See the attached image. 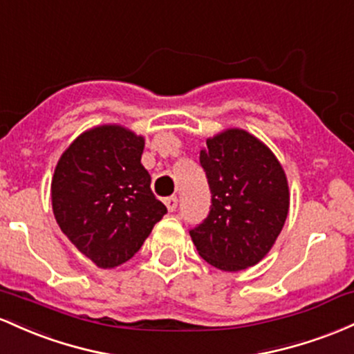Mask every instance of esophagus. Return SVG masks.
I'll return each instance as SVG.
<instances>
[{"label": "esophagus", "mask_w": 354, "mask_h": 354, "mask_svg": "<svg viewBox=\"0 0 354 354\" xmlns=\"http://www.w3.org/2000/svg\"><path fill=\"white\" fill-rule=\"evenodd\" d=\"M164 202H165L167 209H169V212H174V210H176V209H177V204H178V198H177L176 196H170V197H167Z\"/></svg>", "instance_id": "34e87169"}]
</instances>
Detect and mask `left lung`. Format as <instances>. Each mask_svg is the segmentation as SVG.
Returning a JSON list of instances; mask_svg holds the SVG:
<instances>
[{
  "label": "left lung",
  "instance_id": "obj_1",
  "mask_svg": "<svg viewBox=\"0 0 354 354\" xmlns=\"http://www.w3.org/2000/svg\"><path fill=\"white\" fill-rule=\"evenodd\" d=\"M201 165L210 210L189 230L198 254L221 271L257 264L271 251L289 210L288 178L263 142L241 129L207 138Z\"/></svg>",
  "mask_w": 354,
  "mask_h": 354
}]
</instances>
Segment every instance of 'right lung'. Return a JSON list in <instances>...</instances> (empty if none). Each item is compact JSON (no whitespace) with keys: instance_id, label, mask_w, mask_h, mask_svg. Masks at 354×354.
I'll return each mask as SVG.
<instances>
[{"instance_id":"add662e5","label":"right lung","mask_w":354,"mask_h":354,"mask_svg":"<svg viewBox=\"0 0 354 354\" xmlns=\"http://www.w3.org/2000/svg\"><path fill=\"white\" fill-rule=\"evenodd\" d=\"M145 140L120 125L86 130L59 157L51 204L59 229L98 268L127 263L167 207L140 158Z\"/></svg>"}]
</instances>
